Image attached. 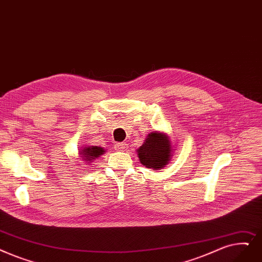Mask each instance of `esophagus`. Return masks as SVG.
<instances>
[{"instance_id": "obj_1", "label": "esophagus", "mask_w": 262, "mask_h": 262, "mask_svg": "<svg viewBox=\"0 0 262 262\" xmlns=\"http://www.w3.org/2000/svg\"><path fill=\"white\" fill-rule=\"evenodd\" d=\"M127 147V144L125 142H118L116 145H115V149L118 150V151H124L125 149Z\"/></svg>"}]
</instances>
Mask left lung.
<instances>
[{"label": "left lung", "instance_id": "left-lung-1", "mask_svg": "<svg viewBox=\"0 0 262 262\" xmlns=\"http://www.w3.org/2000/svg\"><path fill=\"white\" fill-rule=\"evenodd\" d=\"M171 141L168 136L153 132L147 135L143 144L137 150L140 163L150 169H162L171 159Z\"/></svg>", "mask_w": 262, "mask_h": 262}]
</instances>
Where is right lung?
Instances as JSON below:
<instances>
[{"instance_id": "1", "label": "right lung", "mask_w": 262, "mask_h": 262, "mask_svg": "<svg viewBox=\"0 0 262 262\" xmlns=\"http://www.w3.org/2000/svg\"><path fill=\"white\" fill-rule=\"evenodd\" d=\"M105 149L104 147H100V146H84V149H82L79 154L81 155L82 159L86 163H91L93 162V159H96L97 157H99L100 155H103L105 153Z\"/></svg>"}]
</instances>
